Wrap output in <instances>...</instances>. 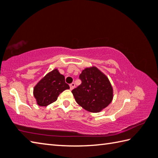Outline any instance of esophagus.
<instances>
[{
	"mask_svg": "<svg viewBox=\"0 0 158 158\" xmlns=\"http://www.w3.org/2000/svg\"><path fill=\"white\" fill-rule=\"evenodd\" d=\"M70 90H73V89L75 87V84H74V83H72V84H70Z\"/></svg>",
	"mask_w": 158,
	"mask_h": 158,
	"instance_id": "obj_1",
	"label": "esophagus"
}]
</instances>
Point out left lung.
Here are the masks:
<instances>
[{"instance_id": "1", "label": "left lung", "mask_w": 158, "mask_h": 158, "mask_svg": "<svg viewBox=\"0 0 158 158\" xmlns=\"http://www.w3.org/2000/svg\"><path fill=\"white\" fill-rule=\"evenodd\" d=\"M81 84L72 93L77 104L91 113H98L113 99V88L106 76L95 67L85 68L79 75Z\"/></svg>"}]
</instances>
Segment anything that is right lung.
Here are the masks:
<instances>
[{
  "instance_id": "1",
  "label": "right lung",
  "mask_w": 158,
  "mask_h": 158,
  "mask_svg": "<svg viewBox=\"0 0 158 158\" xmlns=\"http://www.w3.org/2000/svg\"><path fill=\"white\" fill-rule=\"evenodd\" d=\"M69 85L65 81V77L57 69L47 74L34 88V96L41 106H47L56 101L63 91L69 89Z\"/></svg>"
}]
</instances>
